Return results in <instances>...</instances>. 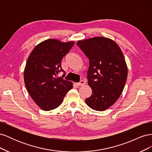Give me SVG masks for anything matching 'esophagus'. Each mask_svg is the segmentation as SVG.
Returning <instances> with one entry per match:
<instances>
[{
    "instance_id": "esophagus-1",
    "label": "esophagus",
    "mask_w": 152,
    "mask_h": 152,
    "mask_svg": "<svg viewBox=\"0 0 152 152\" xmlns=\"http://www.w3.org/2000/svg\"><path fill=\"white\" fill-rule=\"evenodd\" d=\"M85 84H86V81L84 80H82L79 82H78V83H76V85L77 86H84Z\"/></svg>"
}]
</instances>
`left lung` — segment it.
<instances>
[{
  "label": "left lung",
  "instance_id": "left-lung-1",
  "mask_svg": "<svg viewBox=\"0 0 152 152\" xmlns=\"http://www.w3.org/2000/svg\"><path fill=\"white\" fill-rule=\"evenodd\" d=\"M77 45L89 61L88 85L92 94L86 103L96 111H104L120 97L127 77L124 55L113 40L96 37L79 40Z\"/></svg>",
  "mask_w": 152,
  "mask_h": 152
}]
</instances>
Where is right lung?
<instances>
[{"label":"right lung","mask_w":152,"mask_h":152,"mask_svg":"<svg viewBox=\"0 0 152 152\" xmlns=\"http://www.w3.org/2000/svg\"><path fill=\"white\" fill-rule=\"evenodd\" d=\"M73 45L74 42L48 39L36 45L27 59L24 71L26 88L35 103L45 111L58 107L73 87L72 82L63 79L65 73L61 63ZM60 71L64 74L59 77L57 75Z\"/></svg>","instance_id":"1"}]
</instances>
